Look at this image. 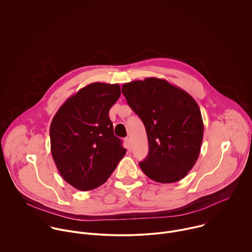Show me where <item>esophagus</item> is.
<instances>
[{"label":"esophagus","mask_w":252,"mask_h":252,"mask_svg":"<svg viewBox=\"0 0 252 252\" xmlns=\"http://www.w3.org/2000/svg\"><path fill=\"white\" fill-rule=\"evenodd\" d=\"M124 144H125V147H126V149L130 152L131 151V149H132V146H131V141H130V139L129 138H125V140H124Z\"/></svg>","instance_id":"34e87169"}]
</instances>
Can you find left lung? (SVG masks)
I'll return each mask as SVG.
<instances>
[{
	"instance_id": "left-lung-1",
	"label": "left lung",
	"mask_w": 252,
	"mask_h": 252,
	"mask_svg": "<svg viewBox=\"0 0 252 252\" xmlns=\"http://www.w3.org/2000/svg\"><path fill=\"white\" fill-rule=\"evenodd\" d=\"M129 106L143 121L149 155L139 162L144 173L157 182L179 181L199 157L204 134L195 99L166 80L147 78L122 87Z\"/></svg>"
}]
</instances>
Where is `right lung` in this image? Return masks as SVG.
Listing matches in <instances>:
<instances>
[{
	"instance_id": "add662e5",
	"label": "right lung",
	"mask_w": 252,
	"mask_h": 252,
	"mask_svg": "<svg viewBox=\"0 0 252 252\" xmlns=\"http://www.w3.org/2000/svg\"><path fill=\"white\" fill-rule=\"evenodd\" d=\"M120 94L118 84H90L53 117L51 154L62 177L76 189L88 191L103 184L126 154L108 115Z\"/></svg>"
}]
</instances>
